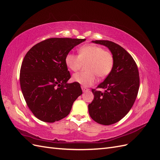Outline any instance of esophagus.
<instances>
[{
	"mask_svg": "<svg viewBox=\"0 0 160 160\" xmlns=\"http://www.w3.org/2000/svg\"><path fill=\"white\" fill-rule=\"evenodd\" d=\"M82 91L83 92H87V91H88V88H86V87H83V86H82Z\"/></svg>",
	"mask_w": 160,
	"mask_h": 160,
	"instance_id": "obj_1",
	"label": "esophagus"
}]
</instances>
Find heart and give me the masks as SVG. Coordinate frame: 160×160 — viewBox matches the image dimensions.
Returning <instances> with one entry per match:
<instances>
[{
    "label": "heart",
    "instance_id": "heart-1",
    "mask_svg": "<svg viewBox=\"0 0 160 160\" xmlns=\"http://www.w3.org/2000/svg\"><path fill=\"white\" fill-rule=\"evenodd\" d=\"M66 66L76 72L86 63V71L73 74L72 79L83 87H89L95 83L96 76L100 78L107 77L112 71L114 65L113 53L95 44H85L78 49V56L68 53L65 56Z\"/></svg>",
    "mask_w": 160,
    "mask_h": 160
}]
</instances>
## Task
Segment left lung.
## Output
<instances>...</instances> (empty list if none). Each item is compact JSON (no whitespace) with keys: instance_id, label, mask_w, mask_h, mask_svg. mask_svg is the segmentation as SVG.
Segmentation results:
<instances>
[{"instance_id":"8db88e82","label":"left lung","mask_w":160,"mask_h":160,"mask_svg":"<svg viewBox=\"0 0 160 160\" xmlns=\"http://www.w3.org/2000/svg\"><path fill=\"white\" fill-rule=\"evenodd\" d=\"M92 42L107 47L114 56L112 71L97 87L92 89L94 99L88 105L90 116L96 122L111 125L122 120L132 108L138 95L140 79L132 57L118 44L109 40Z\"/></svg>"}]
</instances>
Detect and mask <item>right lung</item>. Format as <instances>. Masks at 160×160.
I'll list each match as a JSON object with an SVG mask.
<instances>
[{"mask_svg": "<svg viewBox=\"0 0 160 160\" xmlns=\"http://www.w3.org/2000/svg\"><path fill=\"white\" fill-rule=\"evenodd\" d=\"M86 39L51 38L35 44L22 61L19 81L28 108L41 121L55 122L66 117L73 102L82 94L71 76L65 58Z\"/></svg>", "mask_w": 160, "mask_h": 160, "instance_id": "add662e5", "label": "right lung"}]
</instances>
